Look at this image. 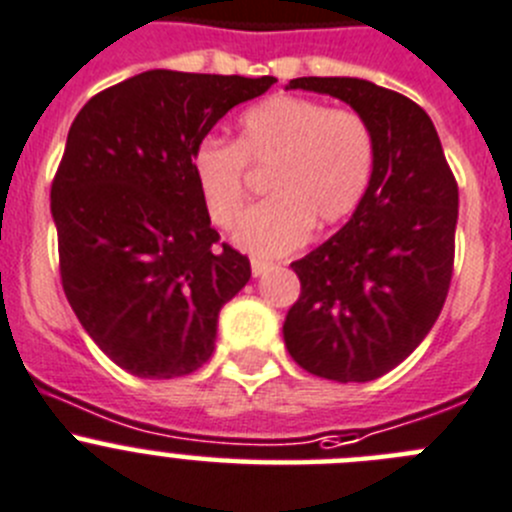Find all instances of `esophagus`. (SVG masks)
<instances>
[{
    "mask_svg": "<svg viewBox=\"0 0 512 512\" xmlns=\"http://www.w3.org/2000/svg\"><path fill=\"white\" fill-rule=\"evenodd\" d=\"M270 267H272L270 262H265V260H252V275H255V278H260V275H265Z\"/></svg>",
    "mask_w": 512,
    "mask_h": 512,
    "instance_id": "obj_1",
    "label": "esophagus"
}]
</instances>
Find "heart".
<instances>
[{"label":"heart","instance_id":"heart-1","mask_svg":"<svg viewBox=\"0 0 512 512\" xmlns=\"http://www.w3.org/2000/svg\"><path fill=\"white\" fill-rule=\"evenodd\" d=\"M245 164L270 166V197L240 219L232 242L255 257L298 250L318 227L346 222L369 194L376 136L361 113L300 95H270L237 118L234 143L202 138L189 156L199 199L217 227L245 202Z\"/></svg>","mask_w":512,"mask_h":512}]
</instances>
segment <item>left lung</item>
Listing matches in <instances>:
<instances>
[{
	"label": "left lung",
	"mask_w": 512,
	"mask_h": 512,
	"mask_svg": "<svg viewBox=\"0 0 512 512\" xmlns=\"http://www.w3.org/2000/svg\"><path fill=\"white\" fill-rule=\"evenodd\" d=\"M351 105L376 136L361 207L293 270L300 298L283 326L298 366L321 379L374 381L432 331L452 280L457 181L432 118L407 95L361 78H295Z\"/></svg>",
	"instance_id": "obj_1"
}]
</instances>
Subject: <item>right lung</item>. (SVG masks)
<instances>
[{
  "instance_id": "right-lung-1",
  "label": "right lung",
  "mask_w": 512,
  "mask_h": 512,
  "mask_svg": "<svg viewBox=\"0 0 512 512\" xmlns=\"http://www.w3.org/2000/svg\"><path fill=\"white\" fill-rule=\"evenodd\" d=\"M275 78L148 70L80 108L50 191L62 290L95 346L138 379L207 364L219 310L250 280L222 245L189 156Z\"/></svg>"
}]
</instances>
